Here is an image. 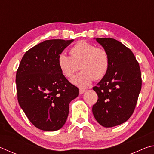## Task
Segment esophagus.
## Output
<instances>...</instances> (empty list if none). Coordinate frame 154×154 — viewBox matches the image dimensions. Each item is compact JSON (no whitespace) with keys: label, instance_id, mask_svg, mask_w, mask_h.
Returning a JSON list of instances; mask_svg holds the SVG:
<instances>
[{"label":"esophagus","instance_id":"1","mask_svg":"<svg viewBox=\"0 0 154 154\" xmlns=\"http://www.w3.org/2000/svg\"><path fill=\"white\" fill-rule=\"evenodd\" d=\"M85 92V90H83V89H80L79 90V94H83Z\"/></svg>","mask_w":154,"mask_h":154}]
</instances>
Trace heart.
Instances as JSON below:
<instances>
[{"label": "heart", "mask_w": 154, "mask_h": 154, "mask_svg": "<svg viewBox=\"0 0 154 154\" xmlns=\"http://www.w3.org/2000/svg\"><path fill=\"white\" fill-rule=\"evenodd\" d=\"M71 56L62 53L58 58L60 70L65 77L71 78L78 70L82 71L71 79L73 84L86 88L93 80H100L108 72L110 59L108 52L102 48L82 40L70 49Z\"/></svg>", "instance_id": "heart-1"}]
</instances>
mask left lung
<instances>
[{
  "label": "left lung",
  "mask_w": 154,
  "mask_h": 154,
  "mask_svg": "<svg viewBox=\"0 0 154 154\" xmlns=\"http://www.w3.org/2000/svg\"><path fill=\"white\" fill-rule=\"evenodd\" d=\"M96 41L108 52L110 65L108 72L93 88L98 100L92 112L101 126L113 127L124 123L135 109L141 90V72L132 51L112 38Z\"/></svg>",
  "instance_id": "obj_1"
}]
</instances>
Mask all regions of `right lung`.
I'll return each mask as SVG.
<instances>
[{"label":"right lung","mask_w":154,"mask_h":154,"mask_svg":"<svg viewBox=\"0 0 154 154\" xmlns=\"http://www.w3.org/2000/svg\"><path fill=\"white\" fill-rule=\"evenodd\" d=\"M73 41L51 39L26 52L16 72L17 100L34 126L45 131L60 129L66 121L69 103L79 89L60 70L58 58Z\"/></svg>","instance_id":"add662e5"}]
</instances>
